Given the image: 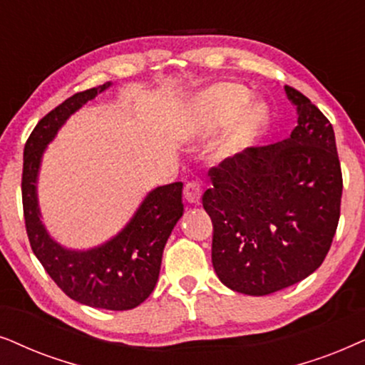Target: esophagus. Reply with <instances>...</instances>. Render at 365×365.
Returning <instances> with one entry per match:
<instances>
[{
  "instance_id": "obj_1",
  "label": "esophagus",
  "mask_w": 365,
  "mask_h": 365,
  "mask_svg": "<svg viewBox=\"0 0 365 365\" xmlns=\"http://www.w3.org/2000/svg\"><path fill=\"white\" fill-rule=\"evenodd\" d=\"M202 192H203V183L200 180H192L185 185V190H183V195H185L187 202L190 203H200L202 200Z\"/></svg>"
}]
</instances>
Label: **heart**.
I'll use <instances>...</instances> for the list:
<instances>
[{
  "mask_svg": "<svg viewBox=\"0 0 365 365\" xmlns=\"http://www.w3.org/2000/svg\"><path fill=\"white\" fill-rule=\"evenodd\" d=\"M250 91L233 83L213 85L193 100L190 120L197 132L215 133L234 120L223 140L227 153H239L254 147L269 126V110L262 103H252Z\"/></svg>",
  "mask_w": 365,
  "mask_h": 365,
  "instance_id": "heart-1",
  "label": "heart"
}]
</instances>
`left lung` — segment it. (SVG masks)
<instances>
[{
	"instance_id": "8db88e82",
	"label": "left lung",
	"mask_w": 365,
	"mask_h": 365,
	"mask_svg": "<svg viewBox=\"0 0 365 365\" xmlns=\"http://www.w3.org/2000/svg\"><path fill=\"white\" fill-rule=\"evenodd\" d=\"M297 126L208 170L202 202L213 223L212 264L223 285L269 295L322 265L341 217L342 172L325 115L292 86Z\"/></svg>"
}]
</instances>
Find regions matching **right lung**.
<instances>
[{
	"instance_id": "1",
	"label": "right lung",
	"mask_w": 365,
	"mask_h": 365,
	"mask_svg": "<svg viewBox=\"0 0 365 365\" xmlns=\"http://www.w3.org/2000/svg\"><path fill=\"white\" fill-rule=\"evenodd\" d=\"M110 85L75 93L38 121L23 153V213L33 254L68 297L96 309L130 310L153 292L165 244L183 215V183L155 188L118 235L85 252L68 250L48 235L36 198V178L46 145L70 115Z\"/></svg>"
}]
</instances>
